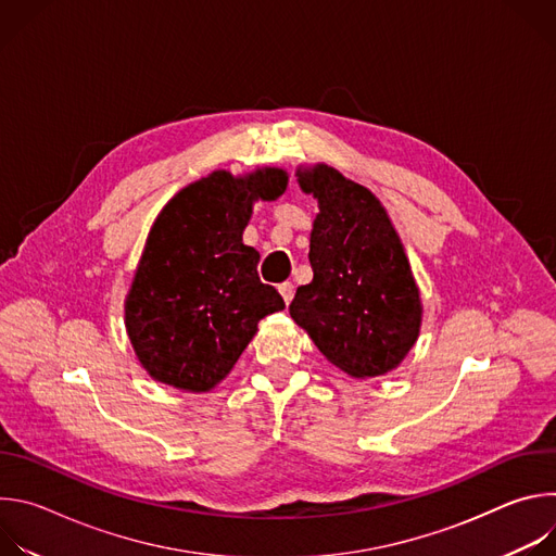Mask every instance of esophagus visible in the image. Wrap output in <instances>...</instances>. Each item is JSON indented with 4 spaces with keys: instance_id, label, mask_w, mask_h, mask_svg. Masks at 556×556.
Wrapping results in <instances>:
<instances>
[{
    "instance_id": "obj_1",
    "label": "esophagus",
    "mask_w": 556,
    "mask_h": 556,
    "mask_svg": "<svg viewBox=\"0 0 556 556\" xmlns=\"http://www.w3.org/2000/svg\"><path fill=\"white\" fill-rule=\"evenodd\" d=\"M279 292H281L283 301H286V303H290V301H292V296H294V286H292L290 281H283V283H279Z\"/></svg>"
}]
</instances>
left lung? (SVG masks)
Here are the masks:
<instances>
[{
  "label": "left lung",
  "mask_w": 556,
  "mask_h": 556,
  "mask_svg": "<svg viewBox=\"0 0 556 556\" xmlns=\"http://www.w3.org/2000/svg\"><path fill=\"white\" fill-rule=\"evenodd\" d=\"M319 200L309 232L312 281L299 286L290 316L321 354L356 378L399 365L420 332V296L403 244L365 187L319 165L299 174Z\"/></svg>",
  "instance_id": "1"
}]
</instances>
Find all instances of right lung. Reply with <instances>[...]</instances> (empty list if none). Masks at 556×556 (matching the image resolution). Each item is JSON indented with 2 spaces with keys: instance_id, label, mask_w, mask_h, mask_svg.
Returning a JSON list of instances; mask_svg holds the SVG:
<instances>
[{
  "instance_id": "1",
  "label": "right lung",
  "mask_w": 556,
  "mask_h": 556,
  "mask_svg": "<svg viewBox=\"0 0 556 556\" xmlns=\"http://www.w3.org/2000/svg\"><path fill=\"white\" fill-rule=\"evenodd\" d=\"M281 169L247 178L215 172L182 189L157 215L138 264L125 324L142 367L189 391L215 387L253 339L260 319L283 309L260 281V253L242 242L255 200H277Z\"/></svg>"
}]
</instances>
